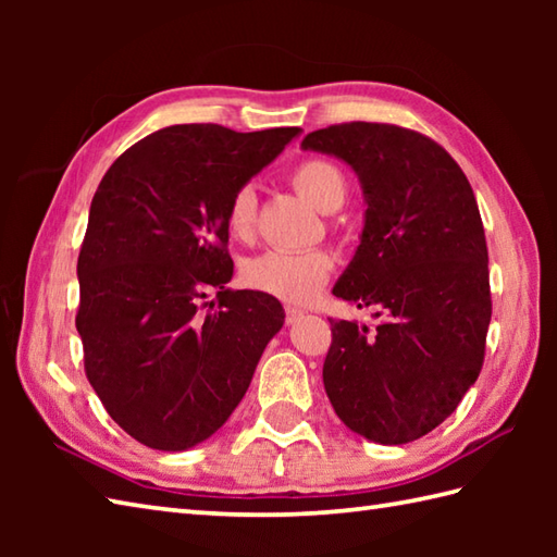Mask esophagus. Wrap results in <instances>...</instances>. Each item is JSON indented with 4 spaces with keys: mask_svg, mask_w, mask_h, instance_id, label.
I'll return each mask as SVG.
<instances>
[{
    "mask_svg": "<svg viewBox=\"0 0 557 557\" xmlns=\"http://www.w3.org/2000/svg\"><path fill=\"white\" fill-rule=\"evenodd\" d=\"M301 318H304V311H299V309H287V323H289V325L299 323Z\"/></svg>",
    "mask_w": 557,
    "mask_h": 557,
    "instance_id": "esophagus-1",
    "label": "esophagus"
}]
</instances>
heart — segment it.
<instances>
[{
    "mask_svg": "<svg viewBox=\"0 0 557 557\" xmlns=\"http://www.w3.org/2000/svg\"><path fill=\"white\" fill-rule=\"evenodd\" d=\"M292 184L297 191L318 210L327 212L339 208L347 196V180L335 162L330 160H304L292 172ZM258 196L253 184L236 188L227 206V227L234 236L251 234L256 224ZM335 268V260L323 248L311 251H265L248 260L244 265V280L248 287L272 294L282 301L304 304L321 289Z\"/></svg>",
    "mask_w": 557,
    "mask_h": 557,
    "instance_id": "heart-1",
    "label": "heart"
}]
</instances>
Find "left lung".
<instances>
[{
	"label": "left lung",
	"instance_id": "1",
	"mask_svg": "<svg viewBox=\"0 0 557 557\" xmlns=\"http://www.w3.org/2000/svg\"><path fill=\"white\" fill-rule=\"evenodd\" d=\"M349 164L363 230L333 294L375 309V325L330 321V405L381 445L431 433L476 383L491 323L488 248L474 191L435 144L393 124L351 122L301 140Z\"/></svg>",
	"mask_w": 557,
	"mask_h": 557
}]
</instances>
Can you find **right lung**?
Masks as SVG:
<instances>
[{"label": "right lung", "mask_w": 557, "mask_h": 557, "mask_svg": "<svg viewBox=\"0 0 557 557\" xmlns=\"http://www.w3.org/2000/svg\"><path fill=\"white\" fill-rule=\"evenodd\" d=\"M299 134L164 126L102 176L76 268V330L92 389L138 443L182 453L208 441L285 325L275 297L227 289L224 244L232 194Z\"/></svg>", "instance_id": "obj_1"}]
</instances>
